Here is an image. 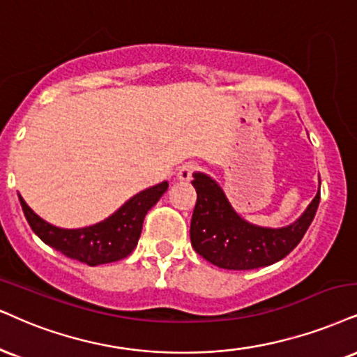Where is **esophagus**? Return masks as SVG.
I'll use <instances>...</instances> for the list:
<instances>
[{"instance_id": "1", "label": "esophagus", "mask_w": 357, "mask_h": 357, "mask_svg": "<svg viewBox=\"0 0 357 357\" xmlns=\"http://www.w3.org/2000/svg\"><path fill=\"white\" fill-rule=\"evenodd\" d=\"M199 169L193 162H185V164H182L178 167V172H177V177L178 180H183V182H188V180L192 178V175L195 174V170Z\"/></svg>"}]
</instances>
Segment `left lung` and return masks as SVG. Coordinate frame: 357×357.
Returning a JSON list of instances; mask_svg holds the SVG:
<instances>
[{
  "label": "left lung",
  "mask_w": 357,
  "mask_h": 357,
  "mask_svg": "<svg viewBox=\"0 0 357 357\" xmlns=\"http://www.w3.org/2000/svg\"><path fill=\"white\" fill-rule=\"evenodd\" d=\"M197 204L190 223L192 246L200 257L225 270H255L283 259L300 243L319 205V192L296 222L283 228L248 223L231 208L213 178L195 172Z\"/></svg>",
  "instance_id": "8db88e82"
}]
</instances>
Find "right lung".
<instances>
[{"label":"right lung","mask_w":357,"mask_h":357,"mask_svg":"<svg viewBox=\"0 0 357 357\" xmlns=\"http://www.w3.org/2000/svg\"><path fill=\"white\" fill-rule=\"evenodd\" d=\"M167 188L169 183L162 182L142 190L127 200L116 213L105 218L104 222L76 230H66L44 222L26 205L23 197H20V202L31 230L44 243L52 246L68 258L77 259L89 266H98L129 257L132 250L137 246L145 215L160 200Z\"/></svg>","instance_id":"add662e5"}]
</instances>
